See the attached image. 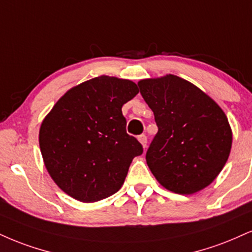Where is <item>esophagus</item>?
Masks as SVG:
<instances>
[{"mask_svg": "<svg viewBox=\"0 0 252 252\" xmlns=\"http://www.w3.org/2000/svg\"><path fill=\"white\" fill-rule=\"evenodd\" d=\"M137 138H138L139 143L142 144V147H143L144 149H145V148H147V136H145V135H141V136H138Z\"/></svg>", "mask_w": 252, "mask_h": 252, "instance_id": "1", "label": "esophagus"}]
</instances>
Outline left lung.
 <instances>
[{
	"label": "left lung",
	"mask_w": 252,
	"mask_h": 252,
	"mask_svg": "<svg viewBox=\"0 0 252 252\" xmlns=\"http://www.w3.org/2000/svg\"><path fill=\"white\" fill-rule=\"evenodd\" d=\"M137 84L158 126L145 156L151 172L175 193L201 191L229 158L232 131L228 117L210 96L175 75Z\"/></svg>",
	"instance_id": "1"
}]
</instances>
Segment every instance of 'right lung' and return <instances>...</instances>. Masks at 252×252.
Masks as SVG:
<instances>
[{
    "label": "right lung",
    "instance_id": "1",
    "mask_svg": "<svg viewBox=\"0 0 252 252\" xmlns=\"http://www.w3.org/2000/svg\"><path fill=\"white\" fill-rule=\"evenodd\" d=\"M132 81L98 76L71 88L42 121L38 142L47 171L61 190L93 203L121 189L143 148L126 134L124 103L138 94Z\"/></svg>",
    "mask_w": 252,
    "mask_h": 252
}]
</instances>
